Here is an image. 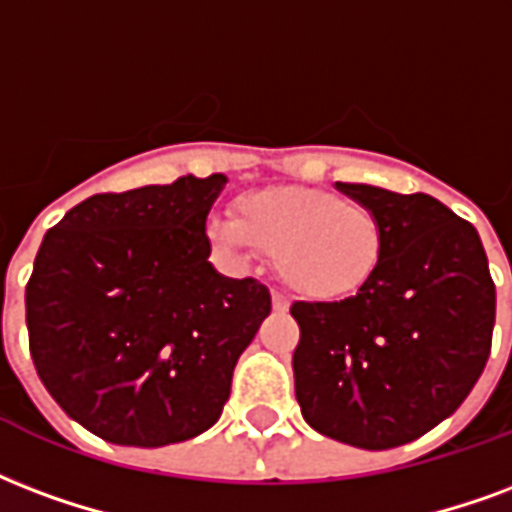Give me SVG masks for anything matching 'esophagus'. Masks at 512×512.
Returning a JSON list of instances; mask_svg holds the SVG:
<instances>
[{
    "label": "esophagus",
    "mask_w": 512,
    "mask_h": 512,
    "mask_svg": "<svg viewBox=\"0 0 512 512\" xmlns=\"http://www.w3.org/2000/svg\"><path fill=\"white\" fill-rule=\"evenodd\" d=\"M271 306H274V312H287V309H290V301H287L282 293H271Z\"/></svg>",
    "instance_id": "1"
}]
</instances>
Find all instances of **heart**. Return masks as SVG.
I'll return each instance as SVG.
<instances>
[{"label":"heart","instance_id":"obj_1","mask_svg":"<svg viewBox=\"0 0 512 512\" xmlns=\"http://www.w3.org/2000/svg\"><path fill=\"white\" fill-rule=\"evenodd\" d=\"M208 238L236 260L276 255L282 282L317 304L363 290L385 255V225L372 208L301 184L244 192L236 219H211Z\"/></svg>","mask_w":512,"mask_h":512}]
</instances>
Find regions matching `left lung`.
<instances>
[{"mask_svg": "<svg viewBox=\"0 0 512 512\" xmlns=\"http://www.w3.org/2000/svg\"><path fill=\"white\" fill-rule=\"evenodd\" d=\"M385 225L372 282L344 301L293 304L301 415L325 437L388 450L450 418L486 369L497 290L475 227L431 195L336 181Z\"/></svg>", "mask_w": 512, "mask_h": 512, "instance_id": "obj_1", "label": "left lung"}]
</instances>
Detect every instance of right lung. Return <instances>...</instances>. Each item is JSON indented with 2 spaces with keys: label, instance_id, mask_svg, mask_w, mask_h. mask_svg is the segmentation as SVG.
Returning a JSON list of instances; mask_svg holds the SVG:
<instances>
[{
  "label": "right lung",
  "instance_id": "obj_1",
  "mask_svg": "<svg viewBox=\"0 0 512 512\" xmlns=\"http://www.w3.org/2000/svg\"><path fill=\"white\" fill-rule=\"evenodd\" d=\"M225 173L92 195L45 233L26 328L45 391L113 445L162 448L211 429L238 355L271 312L255 279L208 263Z\"/></svg>",
  "mask_w": 512,
  "mask_h": 512
}]
</instances>
